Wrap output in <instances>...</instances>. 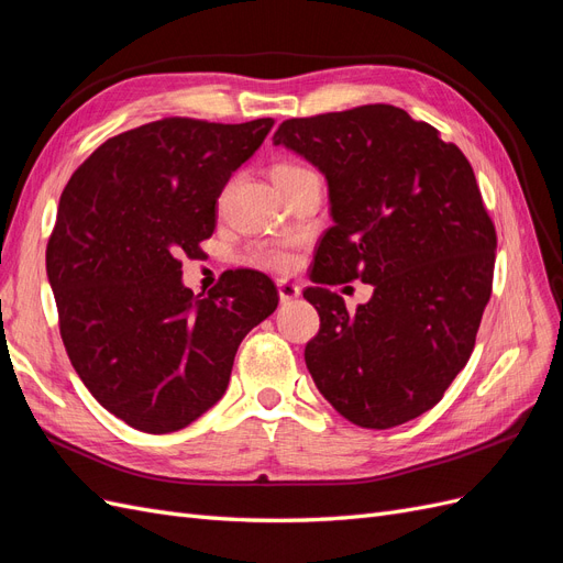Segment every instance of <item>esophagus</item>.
I'll return each mask as SVG.
<instances>
[{"instance_id": "1", "label": "esophagus", "mask_w": 563, "mask_h": 563, "mask_svg": "<svg viewBox=\"0 0 563 563\" xmlns=\"http://www.w3.org/2000/svg\"><path fill=\"white\" fill-rule=\"evenodd\" d=\"M277 288H279V300L282 302H288V300H294V298L300 296V286L294 284V282H288V279H277Z\"/></svg>"}]
</instances>
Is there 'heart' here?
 <instances>
[{
    "mask_svg": "<svg viewBox=\"0 0 563 563\" xmlns=\"http://www.w3.org/2000/svg\"><path fill=\"white\" fill-rule=\"evenodd\" d=\"M269 174H273L275 184H284L296 177H302V174H307V169L294 163H277L273 165V169H269ZM249 263H254L256 267H263V269H273V273H288L296 261H294V254H290L288 242H261L249 249Z\"/></svg>",
    "mask_w": 563,
    "mask_h": 563,
    "instance_id": "1",
    "label": "heart"
}]
</instances>
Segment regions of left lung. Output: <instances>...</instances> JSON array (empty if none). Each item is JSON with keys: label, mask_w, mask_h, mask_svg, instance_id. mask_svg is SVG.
I'll return each instance as SVG.
<instances>
[{"label": "left lung", "mask_w": 563, "mask_h": 563, "mask_svg": "<svg viewBox=\"0 0 563 563\" xmlns=\"http://www.w3.org/2000/svg\"><path fill=\"white\" fill-rule=\"evenodd\" d=\"M273 142L328 181L333 225L305 298L321 328L305 363L321 396L363 429H394L448 391L492 296L496 230L471 163L433 125L391 104L290 119ZM374 298L346 313L328 285Z\"/></svg>", "instance_id": "left-lung-1"}]
</instances>
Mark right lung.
Wrapping results in <instances>:
<instances>
[{"label":"right lung","instance_id":"add662e5","mask_svg":"<svg viewBox=\"0 0 563 563\" xmlns=\"http://www.w3.org/2000/svg\"><path fill=\"white\" fill-rule=\"evenodd\" d=\"M163 119L107 140L71 174L46 246L67 356L104 410L172 433L228 389L251 328L277 309L273 279L235 269L207 296L181 282L217 228V200L273 130Z\"/></svg>","mask_w":563,"mask_h":563}]
</instances>
